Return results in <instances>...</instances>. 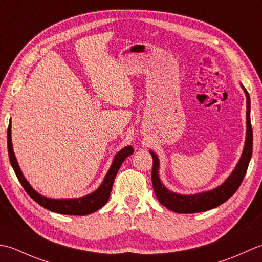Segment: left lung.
I'll return each mask as SVG.
<instances>
[{
  "label": "left lung",
  "instance_id": "obj_1",
  "mask_svg": "<svg viewBox=\"0 0 262 262\" xmlns=\"http://www.w3.org/2000/svg\"><path fill=\"white\" fill-rule=\"evenodd\" d=\"M242 89L244 90L245 96H247V137H245L244 149L242 156L234 168L232 174L228 176L227 180L222 185L212 189L210 191L201 192L196 194H179L175 192L169 191L165 188V185L159 180L158 168H159V159L157 155L154 151L149 150L152 156V170H151V181L154 192L156 194L158 201L163 206L168 208L169 210L179 213H194L201 212L206 210H210L212 208H216L220 205L227 201L231 196L237 191L238 186L241 185L242 181L248 170V166L252 155V143H253V133L252 126H251L250 119V96L247 89L241 84Z\"/></svg>",
  "mask_w": 262,
  "mask_h": 262
}]
</instances>
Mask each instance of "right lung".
<instances>
[{"label":"right lung","mask_w":262,"mask_h":262,"mask_svg":"<svg viewBox=\"0 0 262 262\" xmlns=\"http://www.w3.org/2000/svg\"><path fill=\"white\" fill-rule=\"evenodd\" d=\"M8 151H9V158L11 166L14 170L15 175H17L18 180L20 181L21 185L24 186L27 193H28L31 198H33L37 204L41 207L46 208L47 210L54 211L57 213H63V215H76V216H84L89 215L100 209L106 202L108 201L111 195L112 186L114 183V179L116 173L119 172L122 163L124 162L126 157H129L133 152V148L131 146L124 147L122 150H120L115 155L112 163L111 167L108 169L107 174H106L103 183L100 184L99 188L94 191L93 193L87 194L81 198H74V199H50L46 196H42L38 192H36L28 181L25 179V176L21 172V169L18 165L17 158L14 156L13 147H12V140H11V121L9 122L8 127Z\"/></svg>","instance_id":"1"}]
</instances>
